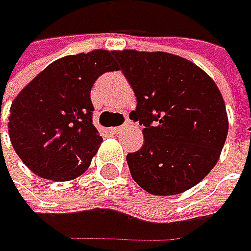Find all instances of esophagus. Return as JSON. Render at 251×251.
I'll list each match as a JSON object with an SVG mask.
<instances>
[{
  "instance_id": "esophagus-1",
  "label": "esophagus",
  "mask_w": 251,
  "mask_h": 251,
  "mask_svg": "<svg viewBox=\"0 0 251 251\" xmlns=\"http://www.w3.org/2000/svg\"><path fill=\"white\" fill-rule=\"evenodd\" d=\"M123 128H124V126H121V127H113V128H110V132H113V134H119L120 131H123Z\"/></svg>"
}]
</instances>
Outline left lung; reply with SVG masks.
<instances>
[{
	"mask_svg": "<svg viewBox=\"0 0 251 251\" xmlns=\"http://www.w3.org/2000/svg\"><path fill=\"white\" fill-rule=\"evenodd\" d=\"M137 96L130 119L144 126V145L127 155L134 181L150 194L194 187L217 165L226 141L225 101L196 64L162 51H114Z\"/></svg>",
	"mask_w": 251,
	"mask_h": 251,
	"instance_id": "left-lung-1",
	"label": "left lung"
}]
</instances>
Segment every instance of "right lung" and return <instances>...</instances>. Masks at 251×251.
Masks as SVG:
<instances>
[{
	"instance_id": "right-lung-1",
	"label": "right lung",
	"mask_w": 251,
	"mask_h": 251,
	"mask_svg": "<svg viewBox=\"0 0 251 251\" xmlns=\"http://www.w3.org/2000/svg\"><path fill=\"white\" fill-rule=\"evenodd\" d=\"M113 51L67 55L46 67L12 101L9 138L34 175L54 181L81 176L101 144L92 124L91 89L116 71Z\"/></svg>"
}]
</instances>
